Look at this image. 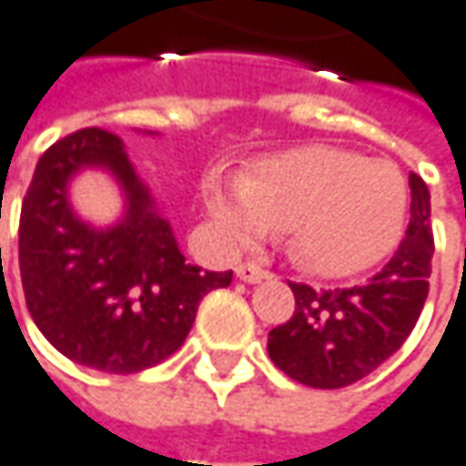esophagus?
<instances>
[{"label":"esophagus","mask_w":466,"mask_h":466,"mask_svg":"<svg viewBox=\"0 0 466 466\" xmlns=\"http://www.w3.org/2000/svg\"><path fill=\"white\" fill-rule=\"evenodd\" d=\"M237 276H239L242 281H248V284H258V281L268 279V271L260 268L258 263H239V266H237Z\"/></svg>","instance_id":"obj_1"}]
</instances>
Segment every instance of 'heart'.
<instances>
[{"label":"heart","mask_w":466,"mask_h":466,"mask_svg":"<svg viewBox=\"0 0 466 466\" xmlns=\"http://www.w3.org/2000/svg\"><path fill=\"white\" fill-rule=\"evenodd\" d=\"M206 211L221 245L245 250L289 227L294 255L315 273L375 266L404 232L410 193L401 172L334 146H308L258 164L245 179L211 177Z\"/></svg>","instance_id":"b5f03b06"}]
</instances>
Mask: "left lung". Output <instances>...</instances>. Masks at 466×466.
I'll use <instances>...</instances> for the list:
<instances>
[{"mask_svg": "<svg viewBox=\"0 0 466 466\" xmlns=\"http://www.w3.org/2000/svg\"><path fill=\"white\" fill-rule=\"evenodd\" d=\"M410 187L407 237L373 279L347 289L289 281L294 313L268 334V357L297 383L344 389L373 373L412 334L428 299L435 248L428 185L410 174Z\"/></svg>", "mask_w": 466, "mask_h": 466, "instance_id": "left-lung-1", "label": "left lung"}]
</instances>
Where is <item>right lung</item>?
Returning a JSON list of instances; mask_svg holds the SVG:
<instances>
[{"instance_id":"right-lung-1","label":"right lung","mask_w":466,"mask_h":466,"mask_svg":"<svg viewBox=\"0 0 466 466\" xmlns=\"http://www.w3.org/2000/svg\"><path fill=\"white\" fill-rule=\"evenodd\" d=\"M91 166L106 168L126 193L123 218L106 230L77 219L66 198L71 177ZM20 279L28 313L54 350L127 375L177 352L200 299L229 287L232 271L190 266L122 137L86 127L38 158L20 211Z\"/></svg>"}]
</instances>
